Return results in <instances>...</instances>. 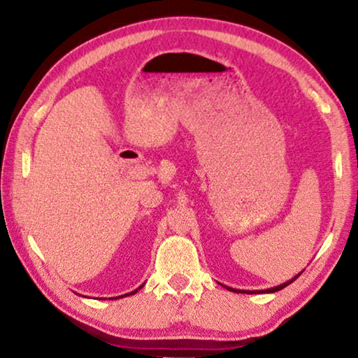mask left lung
Listing matches in <instances>:
<instances>
[{
  "label": "left lung",
  "instance_id": "1",
  "mask_svg": "<svg viewBox=\"0 0 358 358\" xmlns=\"http://www.w3.org/2000/svg\"><path fill=\"white\" fill-rule=\"evenodd\" d=\"M300 276V273L299 275H296V276H294L292 278V280H290V281H286V282H284V284H280V286H276V287H271V289H265V290H240V289H232V287H227V286H224V287H227L229 290H232V292H237V294H260V292H266V294H271V292H278V290H281V289H284V287H286V286H289V284L290 282H294L295 280H296V278H299Z\"/></svg>",
  "mask_w": 358,
  "mask_h": 358
}]
</instances>
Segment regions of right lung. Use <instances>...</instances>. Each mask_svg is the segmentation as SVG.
<instances>
[{
    "label": "right lung",
    "instance_id": "1",
    "mask_svg": "<svg viewBox=\"0 0 358 358\" xmlns=\"http://www.w3.org/2000/svg\"><path fill=\"white\" fill-rule=\"evenodd\" d=\"M141 287H142V286H141ZM141 287H138V289H141ZM138 289H136V290H132V292H131V295H132V294H136V292H137V290H138ZM126 295H128V294H126ZM121 296H123V295H121ZM118 299H120V296H118Z\"/></svg>",
    "mask_w": 358,
    "mask_h": 358
}]
</instances>
